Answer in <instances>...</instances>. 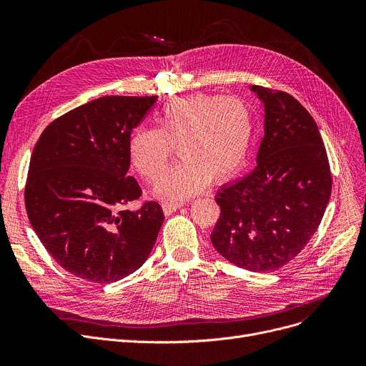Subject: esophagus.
I'll use <instances>...</instances> for the list:
<instances>
[{"label": "esophagus", "mask_w": 366, "mask_h": 366, "mask_svg": "<svg viewBox=\"0 0 366 366\" xmlns=\"http://www.w3.org/2000/svg\"><path fill=\"white\" fill-rule=\"evenodd\" d=\"M182 206H184L182 203H163V204H162L164 215H170V214H173V212H177V210L181 209Z\"/></svg>", "instance_id": "obj_1"}]
</instances>
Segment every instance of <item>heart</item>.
<instances>
[{"instance_id": "1", "label": "heart", "mask_w": 366, "mask_h": 366, "mask_svg": "<svg viewBox=\"0 0 366 366\" xmlns=\"http://www.w3.org/2000/svg\"><path fill=\"white\" fill-rule=\"evenodd\" d=\"M254 132L252 112L239 98L193 93L166 102L156 115V129L139 127L127 144L132 166L154 181L173 156L182 159L156 184L164 200H184L209 181L224 184L242 169Z\"/></svg>"}]
</instances>
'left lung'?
Masks as SVG:
<instances>
[{"label": "left lung", "mask_w": 366, "mask_h": 366, "mask_svg": "<svg viewBox=\"0 0 366 366\" xmlns=\"http://www.w3.org/2000/svg\"><path fill=\"white\" fill-rule=\"evenodd\" d=\"M264 102L257 167L221 188L217 251L251 272H274L310 242L328 206L332 177L313 117L290 93L252 86Z\"/></svg>", "instance_id": "1"}]
</instances>
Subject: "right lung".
I'll return each mask as SVG.
<instances>
[{"mask_svg":"<svg viewBox=\"0 0 366 366\" xmlns=\"http://www.w3.org/2000/svg\"><path fill=\"white\" fill-rule=\"evenodd\" d=\"M157 96H104L53 120L29 162L25 207L54 261L71 274L117 282L145 262L164 215L157 202L139 200L127 177V144Z\"/></svg>","mask_w":366,"mask_h":366,"instance_id":"right-lung-1","label":"right lung"}]
</instances>
